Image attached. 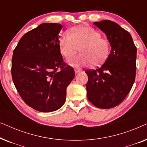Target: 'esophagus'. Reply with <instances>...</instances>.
<instances>
[{"instance_id": "1", "label": "esophagus", "mask_w": 147, "mask_h": 147, "mask_svg": "<svg viewBox=\"0 0 147 147\" xmlns=\"http://www.w3.org/2000/svg\"><path fill=\"white\" fill-rule=\"evenodd\" d=\"M74 71H75L76 74H78V73H80V72H82V71L81 69H74Z\"/></svg>"}]
</instances>
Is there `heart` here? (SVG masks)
<instances>
[{
	"instance_id": "heart-1",
	"label": "heart",
	"mask_w": 147,
	"mask_h": 147,
	"mask_svg": "<svg viewBox=\"0 0 147 147\" xmlns=\"http://www.w3.org/2000/svg\"><path fill=\"white\" fill-rule=\"evenodd\" d=\"M81 45L80 46V45ZM80 46L81 54L70 59L69 63L75 67L88 66L92 63L100 65L107 59L110 51L108 40L102 38V35L94 28L81 26L73 28L68 33L59 36L60 52L66 59H69Z\"/></svg>"
}]
</instances>
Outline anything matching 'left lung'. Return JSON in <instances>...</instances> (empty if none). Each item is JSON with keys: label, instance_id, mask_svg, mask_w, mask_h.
<instances>
[{"label": "left lung", "instance_id": "obj_1", "mask_svg": "<svg viewBox=\"0 0 147 147\" xmlns=\"http://www.w3.org/2000/svg\"><path fill=\"white\" fill-rule=\"evenodd\" d=\"M106 34L111 51L103 65L85 72L88 99L99 108L118 106L129 93L136 76V47L130 34L110 20L94 22Z\"/></svg>", "mask_w": 147, "mask_h": 147}]
</instances>
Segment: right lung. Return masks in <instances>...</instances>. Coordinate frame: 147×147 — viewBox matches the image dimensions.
Instances as JSON below:
<instances>
[{"instance_id":"obj_1","label":"right lung","mask_w":147,"mask_h":147,"mask_svg":"<svg viewBox=\"0 0 147 147\" xmlns=\"http://www.w3.org/2000/svg\"><path fill=\"white\" fill-rule=\"evenodd\" d=\"M59 23H42L25 33L14 49L12 78L24 102L39 112L59 109L75 76L59 47ZM60 70H58L59 67Z\"/></svg>"}]
</instances>
